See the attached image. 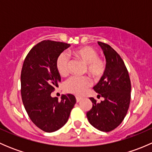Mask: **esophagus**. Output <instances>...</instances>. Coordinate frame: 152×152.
I'll return each mask as SVG.
<instances>
[{
	"instance_id": "34e87169",
	"label": "esophagus",
	"mask_w": 152,
	"mask_h": 152,
	"mask_svg": "<svg viewBox=\"0 0 152 152\" xmlns=\"http://www.w3.org/2000/svg\"><path fill=\"white\" fill-rule=\"evenodd\" d=\"M76 102H80L81 100H82V98L79 97V96H76Z\"/></svg>"
}]
</instances>
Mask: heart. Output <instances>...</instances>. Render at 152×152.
<instances>
[{"label": "heart", "mask_w": 152, "mask_h": 152, "mask_svg": "<svg viewBox=\"0 0 152 152\" xmlns=\"http://www.w3.org/2000/svg\"><path fill=\"white\" fill-rule=\"evenodd\" d=\"M73 55L85 65V70L95 79H99L105 73L106 62L99 57L98 52L90 46H82L73 50ZM56 68L58 73L65 76L69 72V59L65 53H62L56 60ZM91 85L88 77H70L65 82L63 89L66 93L81 95Z\"/></svg>", "instance_id": "obj_1"}]
</instances>
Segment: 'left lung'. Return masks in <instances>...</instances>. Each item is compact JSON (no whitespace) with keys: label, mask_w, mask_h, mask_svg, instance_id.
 <instances>
[{"label":"left lung","mask_w":152,"mask_h":152,"mask_svg":"<svg viewBox=\"0 0 152 152\" xmlns=\"http://www.w3.org/2000/svg\"><path fill=\"white\" fill-rule=\"evenodd\" d=\"M102 48L106 61L105 73L95 91L104 99L100 103L90 98L92 109L87 117L92 126L102 132H110L118 126L126 115L131 100V82L128 70L120 55L110 45L98 42Z\"/></svg>","instance_id":"1"}]
</instances>
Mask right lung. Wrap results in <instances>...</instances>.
<instances>
[{
  "label": "right lung",
  "instance_id": "right-lung-1",
  "mask_svg": "<svg viewBox=\"0 0 152 152\" xmlns=\"http://www.w3.org/2000/svg\"><path fill=\"white\" fill-rule=\"evenodd\" d=\"M70 44L43 40L27 54L21 70V97L28 117L38 128L46 132L59 129L67 123L76 104L73 95H62L61 101L50 93L59 87L61 77L56 60Z\"/></svg>",
  "mask_w": 152,
  "mask_h": 152
}]
</instances>
